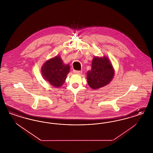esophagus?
<instances>
[{"label":"esophagus","instance_id":"1","mask_svg":"<svg viewBox=\"0 0 153 153\" xmlns=\"http://www.w3.org/2000/svg\"><path fill=\"white\" fill-rule=\"evenodd\" d=\"M73 73L74 74H80L82 73V71H73Z\"/></svg>","mask_w":153,"mask_h":153}]
</instances>
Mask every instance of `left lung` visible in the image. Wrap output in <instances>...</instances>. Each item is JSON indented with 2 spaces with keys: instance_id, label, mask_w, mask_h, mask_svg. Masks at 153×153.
<instances>
[{
  "instance_id": "obj_1",
  "label": "left lung",
  "mask_w": 153,
  "mask_h": 153,
  "mask_svg": "<svg viewBox=\"0 0 153 153\" xmlns=\"http://www.w3.org/2000/svg\"><path fill=\"white\" fill-rule=\"evenodd\" d=\"M114 74V69L108 58L95 57L92 61V69L87 72L88 84L91 88L97 89L108 84Z\"/></svg>"
}]
</instances>
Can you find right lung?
<instances>
[{
	"mask_svg": "<svg viewBox=\"0 0 153 153\" xmlns=\"http://www.w3.org/2000/svg\"><path fill=\"white\" fill-rule=\"evenodd\" d=\"M69 71V65L64 64L58 56L46 61L41 68V73L45 80L56 88L64 84Z\"/></svg>",
	"mask_w": 153,
	"mask_h": 153,
	"instance_id": "add662e5",
	"label": "right lung"
}]
</instances>
